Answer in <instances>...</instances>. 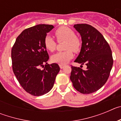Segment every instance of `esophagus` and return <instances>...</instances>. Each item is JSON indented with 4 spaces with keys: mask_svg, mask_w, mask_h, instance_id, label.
Returning <instances> with one entry per match:
<instances>
[{
    "mask_svg": "<svg viewBox=\"0 0 121 121\" xmlns=\"http://www.w3.org/2000/svg\"><path fill=\"white\" fill-rule=\"evenodd\" d=\"M59 65L60 68H61V69H62V68L65 66V65H64V64H59Z\"/></svg>",
    "mask_w": 121,
    "mask_h": 121,
    "instance_id": "34e87169",
    "label": "esophagus"
}]
</instances>
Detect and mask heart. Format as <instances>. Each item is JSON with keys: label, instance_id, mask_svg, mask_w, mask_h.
Wrapping results in <instances>:
<instances>
[{"label": "heart", "instance_id": "heart-1", "mask_svg": "<svg viewBox=\"0 0 121 121\" xmlns=\"http://www.w3.org/2000/svg\"><path fill=\"white\" fill-rule=\"evenodd\" d=\"M55 35L58 42L65 41L64 51H59L51 56V59L53 62L60 64H67L73 57L74 52L78 53L80 51L82 42L79 37L75 35V33L70 28L67 26H61L55 31ZM45 48L53 52L56 48L57 43L53 37L50 35L45 37L44 40Z\"/></svg>", "mask_w": 121, "mask_h": 121}]
</instances>
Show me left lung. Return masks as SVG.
Here are the masks:
<instances>
[{"label":"left lung","mask_w":121,"mask_h":121,"mask_svg":"<svg viewBox=\"0 0 121 121\" xmlns=\"http://www.w3.org/2000/svg\"><path fill=\"white\" fill-rule=\"evenodd\" d=\"M74 28L82 38L81 51L74 62L85 64L86 69L72 66L70 80L79 92L92 93L106 83L110 76L113 64L112 50L102 34L91 25L76 24Z\"/></svg>","instance_id":"8db88e82"}]
</instances>
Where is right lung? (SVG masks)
<instances>
[{"instance_id":"right-lung-1","label":"right lung","mask_w":121,"mask_h":121,"mask_svg":"<svg viewBox=\"0 0 121 121\" xmlns=\"http://www.w3.org/2000/svg\"><path fill=\"white\" fill-rule=\"evenodd\" d=\"M51 25L39 24L25 29L17 37L11 50L13 70L22 88L33 96L49 92L59 72L58 64L49 65V56L44 45ZM40 67H44L43 70Z\"/></svg>"}]
</instances>
